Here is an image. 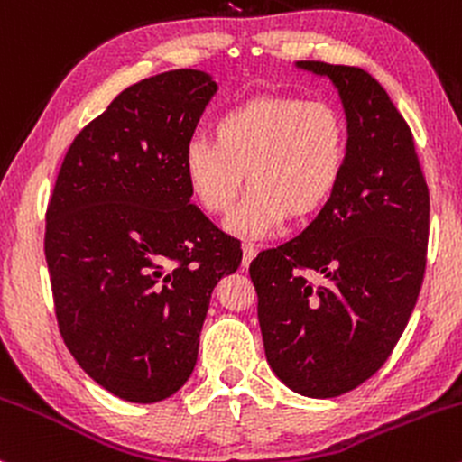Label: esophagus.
Segmentation results:
<instances>
[{
	"label": "esophagus",
	"instance_id": "1",
	"mask_svg": "<svg viewBox=\"0 0 462 462\" xmlns=\"http://www.w3.org/2000/svg\"><path fill=\"white\" fill-rule=\"evenodd\" d=\"M256 254H258V247L254 245V243H245V245H243V267H247V264L254 261Z\"/></svg>",
	"mask_w": 462,
	"mask_h": 462
}]
</instances>
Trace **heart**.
I'll list each match as a JSON object with an SVG mask.
<instances>
[{
    "label": "heart",
    "mask_w": 462,
    "mask_h": 462,
    "mask_svg": "<svg viewBox=\"0 0 462 462\" xmlns=\"http://www.w3.org/2000/svg\"><path fill=\"white\" fill-rule=\"evenodd\" d=\"M347 152V124L337 106L256 95L217 116L213 141L193 139L184 147L182 171L190 198L208 215L230 213L245 173L252 189L230 227L264 236L289 217L319 213L341 184Z\"/></svg>",
    "instance_id": "heart-1"
}]
</instances>
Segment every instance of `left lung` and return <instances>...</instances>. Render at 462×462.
Wrapping results in <instances>:
<instances>
[{"mask_svg": "<svg viewBox=\"0 0 462 462\" xmlns=\"http://www.w3.org/2000/svg\"><path fill=\"white\" fill-rule=\"evenodd\" d=\"M328 76L347 116L337 193L293 241L249 264L269 367L295 393L337 397L391 356L426 273L430 193L412 132L375 78L301 60Z\"/></svg>", "mask_w": 462, "mask_h": 462, "instance_id": "8db88e82", "label": "left lung"}]
</instances>
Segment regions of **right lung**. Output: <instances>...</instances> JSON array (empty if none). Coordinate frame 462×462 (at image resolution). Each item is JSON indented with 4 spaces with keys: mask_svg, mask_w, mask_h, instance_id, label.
I'll return each mask as SVG.
<instances>
[{
    "mask_svg": "<svg viewBox=\"0 0 462 462\" xmlns=\"http://www.w3.org/2000/svg\"><path fill=\"white\" fill-rule=\"evenodd\" d=\"M217 84L176 69L121 91L78 132L45 213L58 330L121 400L152 404L193 374L210 293L243 252L190 204L184 147Z\"/></svg>",
    "mask_w": 462,
    "mask_h": 462,
    "instance_id": "1",
    "label": "right lung"
}]
</instances>
